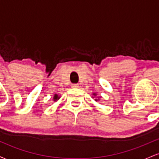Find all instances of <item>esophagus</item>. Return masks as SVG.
<instances>
[{"mask_svg":"<svg viewBox=\"0 0 159 159\" xmlns=\"http://www.w3.org/2000/svg\"><path fill=\"white\" fill-rule=\"evenodd\" d=\"M71 87H72V88H77V87H79V86H78V84H72L71 85Z\"/></svg>","mask_w":159,"mask_h":159,"instance_id":"obj_1","label":"esophagus"}]
</instances>
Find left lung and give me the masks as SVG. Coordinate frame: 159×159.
Wrapping results in <instances>:
<instances>
[{
  "mask_svg": "<svg viewBox=\"0 0 159 159\" xmlns=\"http://www.w3.org/2000/svg\"><path fill=\"white\" fill-rule=\"evenodd\" d=\"M93 95H94V96H96V94H95V93H94ZM96 101H98V100H97V99H96Z\"/></svg>",
  "mask_w": 159,
  "mask_h": 159,
  "instance_id": "left-lung-1",
  "label": "left lung"
}]
</instances>
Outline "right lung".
<instances>
[{
    "label": "right lung",
    "mask_w": 159,
    "mask_h": 159,
    "mask_svg": "<svg viewBox=\"0 0 159 159\" xmlns=\"http://www.w3.org/2000/svg\"><path fill=\"white\" fill-rule=\"evenodd\" d=\"M59 98H60V97H59V96H57V94L54 95V101H57V100L59 99Z\"/></svg>",
    "instance_id": "add662e5"
}]
</instances>
